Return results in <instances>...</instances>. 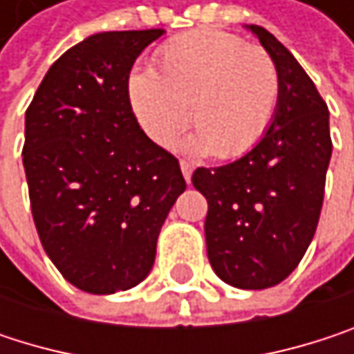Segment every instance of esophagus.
Instances as JSON below:
<instances>
[{"label": "esophagus", "instance_id": "obj_1", "mask_svg": "<svg viewBox=\"0 0 354 354\" xmlns=\"http://www.w3.org/2000/svg\"><path fill=\"white\" fill-rule=\"evenodd\" d=\"M192 162H188V160H180V170H182V174H184V180L186 182H190V176H192Z\"/></svg>", "mask_w": 354, "mask_h": 354}]
</instances>
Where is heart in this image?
Masks as SVG:
<instances>
[{
    "label": "heart",
    "mask_w": 354,
    "mask_h": 354,
    "mask_svg": "<svg viewBox=\"0 0 354 354\" xmlns=\"http://www.w3.org/2000/svg\"><path fill=\"white\" fill-rule=\"evenodd\" d=\"M129 96L158 145H172L188 116L196 131L190 147L230 160L246 153L268 127L279 71L256 44L221 30H192L156 53V71L131 75Z\"/></svg>",
    "instance_id": "b5f03b06"
}]
</instances>
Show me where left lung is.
Returning <instances> with one entry per match:
<instances>
[{
    "instance_id": "left-lung-1",
    "label": "left lung",
    "mask_w": 354,
    "mask_h": 354,
    "mask_svg": "<svg viewBox=\"0 0 354 354\" xmlns=\"http://www.w3.org/2000/svg\"><path fill=\"white\" fill-rule=\"evenodd\" d=\"M279 71V100L264 137L240 160L196 168L207 198V256L238 289H268L301 262L318 227L332 156L328 106L297 59L262 26H248Z\"/></svg>"
}]
</instances>
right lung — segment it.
Segmentation results:
<instances>
[{
	"instance_id": "1",
	"label": "right lung",
	"mask_w": 354,
	"mask_h": 354,
	"mask_svg": "<svg viewBox=\"0 0 354 354\" xmlns=\"http://www.w3.org/2000/svg\"><path fill=\"white\" fill-rule=\"evenodd\" d=\"M162 28L88 36L46 71L26 110L22 162L40 244L77 289L141 283L184 192L178 160L137 122L129 73Z\"/></svg>"
}]
</instances>
